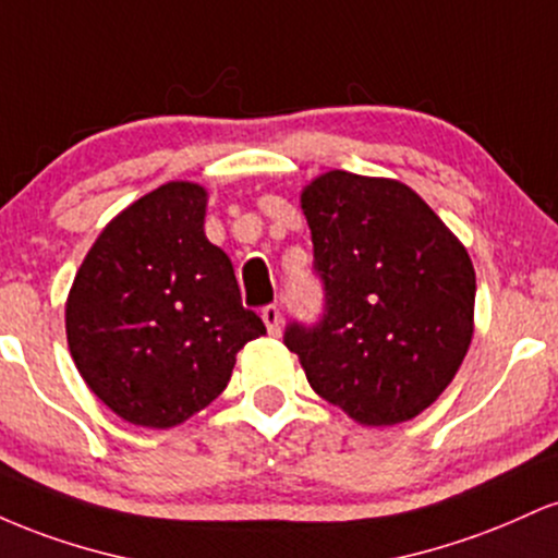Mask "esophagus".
<instances>
[{
	"label": "esophagus",
	"instance_id": "1",
	"mask_svg": "<svg viewBox=\"0 0 558 558\" xmlns=\"http://www.w3.org/2000/svg\"><path fill=\"white\" fill-rule=\"evenodd\" d=\"M262 323H265V328H267V332H270V336H278L280 325H283V315H280L278 306H275V304L265 306V310H262Z\"/></svg>",
	"mask_w": 558,
	"mask_h": 558
}]
</instances>
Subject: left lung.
<instances>
[{"label": "left lung", "instance_id": "8db88e82", "mask_svg": "<svg viewBox=\"0 0 558 558\" xmlns=\"http://www.w3.org/2000/svg\"><path fill=\"white\" fill-rule=\"evenodd\" d=\"M325 283L315 328L286 345L317 396L367 427L414 420L462 367L475 332L464 243L393 178L330 170L301 191Z\"/></svg>", "mask_w": 558, "mask_h": 558}]
</instances>
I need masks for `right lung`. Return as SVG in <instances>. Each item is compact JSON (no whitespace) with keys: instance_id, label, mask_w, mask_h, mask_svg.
I'll return each instance as SVG.
<instances>
[{"instance_id":"add662e5","label":"right lung","mask_w":558,"mask_h":558,"mask_svg":"<svg viewBox=\"0 0 558 558\" xmlns=\"http://www.w3.org/2000/svg\"><path fill=\"white\" fill-rule=\"evenodd\" d=\"M204 215V185H159L107 222L68 293L70 356L131 425L168 430L194 417L226 390L235 354L265 336Z\"/></svg>"}]
</instances>
